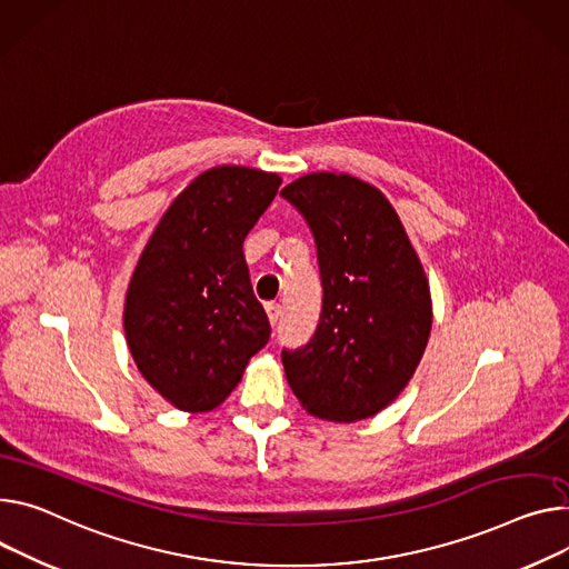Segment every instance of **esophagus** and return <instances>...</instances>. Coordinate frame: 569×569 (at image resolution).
Here are the masks:
<instances>
[{"instance_id": "1", "label": "esophagus", "mask_w": 569, "mask_h": 569, "mask_svg": "<svg viewBox=\"0 0 569 569\" xmlns=\"http://www.w3.org/2000/svg\"><path fill=\"white\" fill-rule=\"evenodd\" d=\"M267 315H269V321H271V326H276V323L280 321V317H282V308H280V302H267Z\"/></svg>"}]
</instances>
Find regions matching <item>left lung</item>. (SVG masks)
Wrapping results in <instances>:
<instances>
[{"instance_id": "1", "label": "left lung", "mask_w": 569, "mask_h": 569, "mask_svg": "<svg viewBox=\"0 0 569 569\" xmlns=\"http://www.w3.org/2000/svg\"><path fill=\"white\" fill-rule=\"evenodd\" d=\"M280 196L308 221L323 287L312 339L282 351L296 399L328 421H360L410 382L430 335V289L389 200L346 172H310Z\"/></svg>"}]
</instances>
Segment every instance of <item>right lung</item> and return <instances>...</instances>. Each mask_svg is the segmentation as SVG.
<instances>
[{
    "label": "right lung",
    "mask_w": 569,
    "mask_h": 569,
    "mask_svg": "<svg viewBox=\"0 0 569 569\" xmlns=\"http://www.w3.org/2000/svg\"><path fill=\"white\" fill-rule=\"evenodd\" d=\"M282 180L246 166L204 170L172 200L124 298V337L143 378L187 412L221 406L271 337L243 239Z\"/></svg>",
    "instance_id": "right-lung-1"
}]
</instances>
